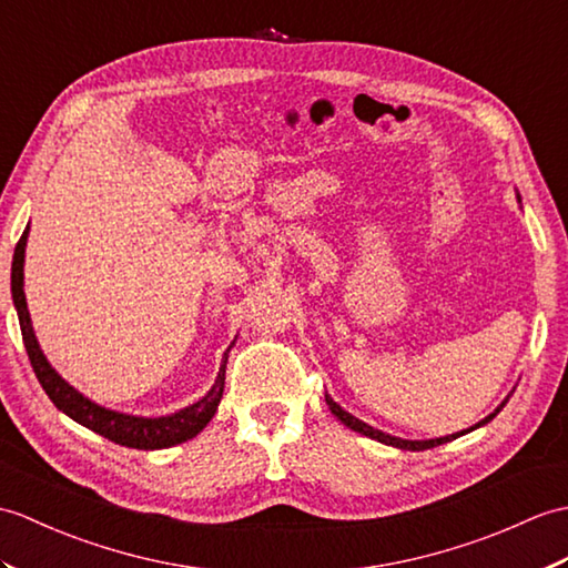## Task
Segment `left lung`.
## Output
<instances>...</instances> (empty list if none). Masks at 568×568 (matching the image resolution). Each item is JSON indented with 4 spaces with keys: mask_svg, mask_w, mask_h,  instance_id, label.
I'll use <instances>...</instances> for the list:
<instances>
[{
    "mask_svg": "<svg viewBox=\"0 0 568 568\" xmlns=\"http://www.w3.org/2000/svg\"><path fill=\"white\" fill-rule=\"evenodd\" d=\"M324 399H326V404H328V408H332V414L341 420V424L344 426H348L351 430H355V433H363V435H367V438H373V440H379V443H385V445H392V447H399V450H430V447H435V445H443V443H450V440H455V438H459V435H465V433H469V430H474V428H479V426H484V424H489V420L500 412V408L506 406V402L500 404L494 414H489L486 416L484 420H479L477 426H471V428H467V430H459V433H453V435H445V438H433V440H402V438H394V435H387V433H382V430H377V428H373V426H367V424H363V420H358L355 416H351L348 412H344V408H341L332 397H328V394H324Z\"/></svg>",
    "mask_w": 568,
    "mask_h": 568,
    "instance_id": "8db88e82",
    "label": "left lung"
}]
</instances>
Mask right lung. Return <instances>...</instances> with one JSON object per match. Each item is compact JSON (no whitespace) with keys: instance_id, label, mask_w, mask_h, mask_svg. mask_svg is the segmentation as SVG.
Masks as SVG:
<instances>
[{"instance_id":"right-lung-1","label":"right lung","mask_w":568,"mask_h":568,"mask_svg":"<svg viewBox=\"0 0 568 568\" xmlns=\"http://www.w3.org/2000/svg\"><path fill=\"white\" fill-rule=\"evenodd\" d=\"M26 236H29V227L23 230L21 240L17 242L14 261H11V297H14V305L19 312V324H21L26 353H29L33 373H36L38 382H41V387L45 389L50 402L55 404L62 414L74 418L77 424H82L89 430L103 435V438H109L115 445L135 447V450H162V447H171V445H179L183 440H191L193 435L201 433L210 424V418L215 416L217 404L222 399L227 353H224V358H222L213 389H210L201 402L181 408V412L171 414V416H160V418L128 416V414H118V412H111V408H103L94 402H89L74 387H70L68 382H64L55 371H52L41 346H38V341H36L29 307H26V295H23Z\"/></svg>"}]
</instances>
